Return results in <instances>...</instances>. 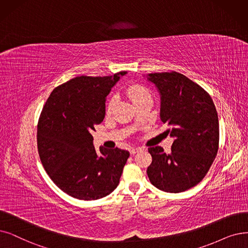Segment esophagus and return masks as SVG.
<instances>
[{
  "instance_id": "1",
  "label": "esophagus",
  "mask_w": 248,
  "mask_h": 248,
  "mask_svg": "<svg viewBox=\"0 0 248 248\" xmlns=\"http://www.w3.org/2000/svg\"><path fill=\"white\" fill-rule=\"evenodd\" d=\"M140 151H141V147H132V148H130V154L134 155V154H136L137 152H140Z\"/></svg>"
}]
</instances>
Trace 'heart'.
I'll return each mask as SVG.
<instances>
[{"label": "heart", "instance_id": "obj_1", "mask_svg": "<svg viewBox=\"0 0 248 248\" xmlns=\"http://www.w3.org/2000/svg\"><path fill=\"white\" fill-rule=\"evenodd\" d=\"M126 94L132 101L133 104L135 102H137L138 100H140V98H142V97L151 96L150 92L147 91L146 87H144L143 85H140V84H136V83L130 84V85L127 86ZM115 104H116V96L112 95L110 97V100H108V105H107V112L108 113H110L112 111V108H114Z\"/></svg>", "mask_w": 248, "mask_h": 248}]
</instances>
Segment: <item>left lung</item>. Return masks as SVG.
Wrapping results in <instances>:
<instances>
[{"mask_svg": "<svg viewBox=\"0 0 248 248\" xmlns=\"http://www.w3.org/2000/svg\"><path fill=\"white\" fill-rule=\"evenodd\" d=\"M148 79L161 93V119L175 138L171 154L161 146L148 148L151 183L178 193L199 184L209 172L219 150V118L211 95L202 86L175 71L151 73Z\"/></svg>", "mask_w": 248, "mask_h": 248, "instance_id": "obj_1", "label": "left lung"}]
</instances>
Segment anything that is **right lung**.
I'll return each mask as SVG.
<instances>
[{
    "instance_id": "right-lung-1",
    "label": "right lung",
    "mask_w": 248,
    "mask_h": 248,
    "mask_svg": "<svg viewBox=\"0 0 248 248\" xmlns=\"http://www.w3.org/2000/svg\"><path fill=\"white\" fill-rule=\"evenodd\" d=\"M125 71L111 76H78L57 86L37 123V151L46 172L74 199L94 201L118 186L129 152L93 145L94 126L105 118V102Z\"/></svg>"
}]
</instances>
